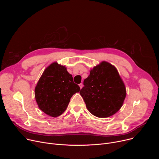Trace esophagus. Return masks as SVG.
<instances>
[{
	"label": "esophagus",
	"mask_w": 159,
	"mask_h": 159,
	"mask_svg": "<svg viewBox=\"0 0 159 159\" xmlns=\"http://www.w3.org/2000/svg\"><path fill=\"white\" fill-rule=\"evenodd\" d=\"M79 85V87H80V89H82V87H83V84H82V83H80Z\"/></svg>",
	"instance_id": "34e87169"
}]
</instances>
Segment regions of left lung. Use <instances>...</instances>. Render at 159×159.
Returning a JSON list of instances; mask_svg holds the SVG:
<instances>
[{
    "mask_svg": "<svg viewBox=\"0 0 159 159\" xmlns=\"http://www.w3.org/2000/svg\"><path fill=\"white\" fill-rule=\"evenodd\" d=\"M80 90L88 111L98 118L115 115L122 107L126 96L125 85L116 68L102 61L90 70Z\"/></svg>",
    "mask_w": 159,
    "mask_h": 159,
    "instance_id": "obj_1",
    "label": "left lung"
}]
</instances>
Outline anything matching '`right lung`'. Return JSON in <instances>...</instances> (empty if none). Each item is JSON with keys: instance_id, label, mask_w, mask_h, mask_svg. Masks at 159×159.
<instances>
[{"instance_id": "right-lung-1", "label": "right lung", "mask_w": 159, "mask_h": 159, "mask_svg": "<svg viewBox=\"0 0 159 159\" xmlns=\"http://www.w3.org/2000/svg\"><path fill=\"white\" fill-rule=\"evenodd\" d=\"M65 65L55 61L48 66L34 89L38 107L51 117H58L66 110L74 94L80 91Z\"/></svg>"}]
</instances>
